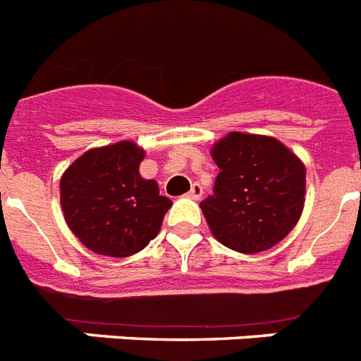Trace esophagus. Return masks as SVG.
I'll use <instances>...</instances> for the list:
<instances>
[{
  "mask_svg": "<svg viewBox=\"0 0 361 361\" xmlns=\"http://www.w3.org/2000/svg\"><path fill=\"white\" fill-rule=\"evenodd\" d=\"M203 195V188L199 186V184H192V188H190L188 192V197L190 199H199Z\"/></svg>",
  "mask_w": 361,
  "mask_h": 361,
  "instance_id": "34e87169",
  "label": "esophagus"
}]
</instances>
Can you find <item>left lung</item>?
Wrapping results in <instances>:
<instances>
[{"label": "left lung", "instance_id": "left-lung-1", "mask_svg": "<svg viewBox=\"0 0 361 361\" xmlns=\"http://www.w3.org/2000/svg\"><path fill=\"white\" fill-rule=\"evenodd\" d=\"M210 154L220 173L199 207L214 238L247 255L283 240L304 210L302 160L276 137L242 132L221 137Z\"/></svg>", "mask_w": 361, "mask_h": 361}]
</instances>
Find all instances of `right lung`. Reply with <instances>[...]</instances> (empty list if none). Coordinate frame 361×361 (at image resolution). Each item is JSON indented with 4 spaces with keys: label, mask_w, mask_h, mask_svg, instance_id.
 <instances>
[{
    "label": "right lung",
    "mask_w": 361,
    "mask_h": 361,
    "mask_svg": "<svg viewBox=\"0 0 361 361\" xmlns=\"http://www.w3.org/2000/svg\"><path fill=\"white\" fill-rule=\"evenodd\" d=\"M145 151L132 141L83 152L63 173L66 226L91 252L130 257L158 235L171 199L140 175Z\"/></svg>",
    "instance_id": "add662e5"
}]
</instances>
